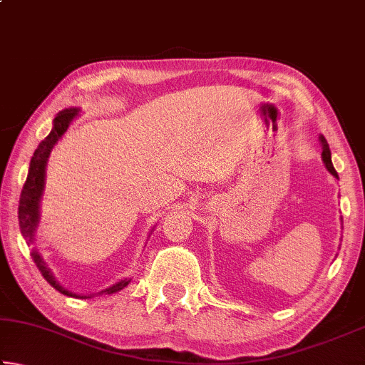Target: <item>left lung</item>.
I'll return each instance as SVG.
<instances>
[{"instance_id":"1","label":"left lung","mask_w":365,"mask_h":365,"mask_svg":"<svg viewBox=\"0 0 365 365\" xmlns=\"http://www.w3.org/2000/svg\"><path fill=\"white\" fill-rule=\"evenodd\" d=\"M319 140H320V143H322V159H324L325 168L329 169V172H330V174H331L333 177H336V178H338L336 170H335V168H333V164H331V153H330L329 143H327V140H325L324 135H320Z\"/></svg>"}]
</instances>
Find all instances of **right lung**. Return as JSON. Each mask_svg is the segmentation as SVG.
<instances>
[{"instance_id": "right-lung-1", "label": "right lung", "mask_w": 365, "mask_h": 365, "mask_svg": "<svg viewBox=\"0 0 365 365\" xmlns=\"http://www.w3.org/2000/svg\"><path fill=\"white\" fill-rule=\"evenodd\" d=\"M78 114L77 108H71V109H64L54 117L53 120V128L49 132L48 137L41 141L36 148L32 160H30V168H29V174H27V180L24 183L22 193H21V200H19V225H21V232L22 237L26 238L27 245L30 246L35 242V232L36 227H38L40 222V200L43 195V190H45V175H46V164H48V158L51 154L54 145L58 143L61 137L67 132L71 122L76 119ZM32 259L36 267L41 272V275L45 277V280L51 285L53 288H56L59 293H63L66 296H72V298H93V296L98 294H113L120 292L122 288H125L130 280H120L114 283L113 287H109L106 289H101L98 293H91V294H76L72 292H67L66 288H63L54 279L51 269L48 267L46 262L43 261V257L40 256V252L35 248H32Z\"/></svg>"}]
</instances>
